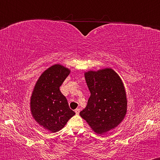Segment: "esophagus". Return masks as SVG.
Here are the masks:
<instances>
[{
  "label": "esophagus",
  "instance_id": "esophagus-1",
  "mask_svg": "<svg viewBox=\"0 0 160 160\" xmlns=\"http://www.w3.org/2000/svg\"><path fill=\"white\" fill-rule=\"evenodd\" d=\"M75 112H76V114H79V112H80V109H79V108H76V109L75 110Z\"/></svg>",
  "mask_w": 160,
  "mask_h": 160
}]
</instances>
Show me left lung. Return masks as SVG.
I'll return each instance as SVG.
<instances>
[{"instance_id": "8db88e82", "label": "left lung", "mask_w": 160, "mask_h": 160, "mask_svg": "<svg viewBox=\"0 0 160 160\" xmlns=\"http://www.w3.org/2000/svg\"><path fill=\"white\" fill-rule=\"evenodd\" d=\"M91 96L80 112L93 132L103 135L117 127L127 112L125 87L121 77L112 68L84 72Z\"/></svg>"}]
</instances>
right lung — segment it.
Here are the masks:
<instances>
[{"instance_id":"1","label":"right lung","mask_w":160,"mask_h":160,"mask_svg":"<svg viewBox=\"0 0 160 160\" xmlns=\"http://www.w3.org/2000/svg\"><path fill=\"white\" fill-rule=\"evenodd\" d=\"M70 69L54 64L45 70L36 82L31 97L32 117L39 125L51 132L61 130L76 113L69 108L60 87Z\"/></svg>"}]
</instances>
